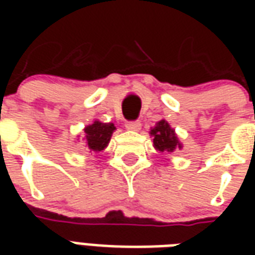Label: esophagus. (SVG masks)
<instances>
[{"instance_id": "1", "label": "esophagus", "mask_w": 255, "mask_h": 255, "mask_svg": "<svg viewBox=\"0 0 255 255\" xmlns=\"http://www.w3.org/2000/svg\"><path fill=\"white\" fill-rule=\"evenodd\" d=\"M126 128L128 131H139L140 129V122H128L126 124Z\"/></svg>"}]
</instances>
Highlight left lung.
Returning <instances> with one entry per match:
<instances>
[{
	"mask_svg": "<svg viewBox=\"0 0 255 255\" xmlns=\"http://www.w3.org/2000/svg\"><path fill=\"white\" fill-rule=\"evenodd\" d=\"M150 136L153 138V146L157 151L173 153L175 150L183 149L182 142L177 138L175 129L164 119L150 129Z\"/></svg>",
	"mask_w": 255,
	"mask_h": 255,
	"instance_id": "8db88e82",
	"label": "left lung"
}]
</instances>
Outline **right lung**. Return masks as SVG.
<instances>
[{
  "label": "right lung",
  "mask_w": 255,
  "mask_h": 255,
  "mask_svg": "<svg viewBox=\"0 0 255 255\" xmlns=\"http://www.w3.org/2000/svg\"><path fill=\"white\" fill-rule=\"evenodd\" d=\"M113 123H102L100 120H94L90 126L84 127V143L90 151L100 153L108 147L111 138L115 132Z\"/></svg>",
  "instance_id": "obj_1"
}]
</instances>
